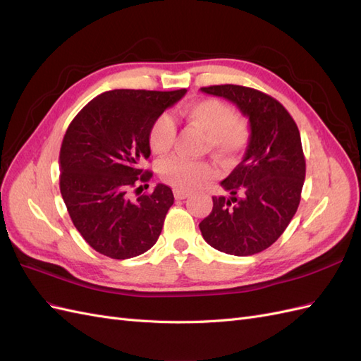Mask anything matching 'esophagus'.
I'll return each mask as SVG.
<instances>
[{"mask_svg":"<svg viewBox=\"0 0 361 361\" xmlns=\"http://www.w3.org/2000/svg\"><path fill=\"white\" fill-rule=\"evenodd\" d=\"M174 197H176V200H183V199L190 197V192L182 191V190H176V191H174Z\"/></svg>","mask_w":361,"mask_h":361,"instance_id":"esophagus-1","label":"esophagus"}]
</instances>
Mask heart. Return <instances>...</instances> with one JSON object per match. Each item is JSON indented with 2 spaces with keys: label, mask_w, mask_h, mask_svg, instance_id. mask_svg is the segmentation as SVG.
I'll return each instance as SVG.
<instances>
[{
  "label": "heart",
  "mask_w": 361,
  "mask_h": 361,
  "mask_svg": "<svg viewBox=\"0 0 361 361\" xmlns=\"http://www.w3.org/2000/svg\"><path fill=\"white\" fill-rule=\"evenodd\" d=\"M185 118L206 134V147L212 149L223 161H233L248 143V128L226 102L214 97L195 101L183 108ZM176 128L169 114H161L149 130V146L155 155L170 152ZM161 179L178 190H192L215 176L209 161H194L173 157L161 162Z\"/></svg>",
  "instance_id": "1"
}]
</instances>
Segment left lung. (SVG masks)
Returning a JSON list of instances; mask_svg holds the SVG:
<instances>
[{"mask_svg": "<svg viewBox=\"0 0 361 361\" xmlns=\"http://www.w3.org/2000/svg\"><path fill=\"white\" fill-rule=\"evenodd\" d=\"M200 90L231 101L250 122L245 155L220 183L231 197H212V212L199 224L200 232L223 253H260L286 231L301 200L305 159L298 126L274 97L250 87Z\"/></svg>", "mask_w": 361, "mask_h": 361, "instance_id": "left-lung-1", "label": "left lung"}]
</instances>
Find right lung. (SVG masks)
I'll list each match as a JSON object with an SVG mask.
<instances>
[{"label":"right lung","mask_w":361,"mask_h":361,"mask_svg":"<svg viewBox=\"0 0 361 361\" xmlns=\"http://www.w3.org/2000/svg\"><path fill=\"white\" fill-rule=\"evenodd\" d=\"M187 93L111 90L76 114L60 149V191L76 231L97 253L129 259L146 253L161 235L174 202L171 188L130 200L128 191L152 178L149 130ZM138 190H136L138 195Z\"/></svg>","instance_id":"right-lung-1"}]
</instances>
